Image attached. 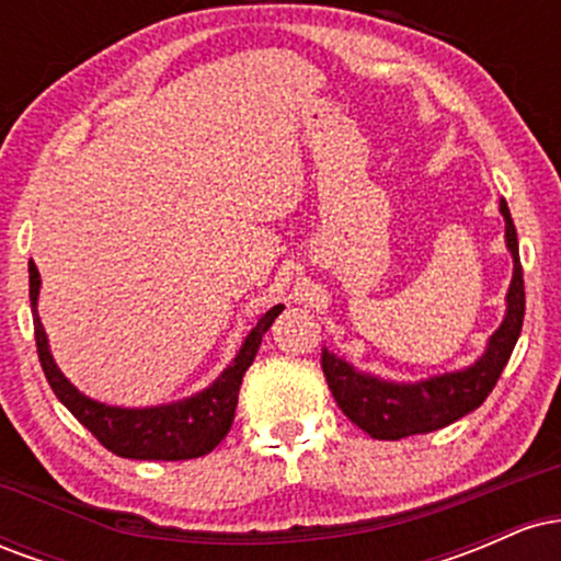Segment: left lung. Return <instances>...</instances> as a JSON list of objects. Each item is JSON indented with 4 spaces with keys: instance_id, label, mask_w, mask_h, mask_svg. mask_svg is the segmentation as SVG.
<instances>
[{
    "instance_id": "left-lung-1",
    "label": "left lung",
    "mask_w": 561,
    "mask_h": 561,
    "mask_svg": "<svg viewBox=\"0 0 561 561\" xmlns=\"http://www.w3.org/2000/svg\"><path fill=\"white\" fill-rule=\"evenodd\" d=\"M499 210L506 224L504 240L506 250L512 253L514 272L506 293L504 321L488 337L485 351L478 362L465 369L416 379V382H396V379L358 371L356 366L334 356L327 347L321 351V369H324L334 401L347 420L377 440H401L409 435L448 427L450 422L478 409L499 382L501 371L517 345L519 332H523L525 319V282L517 229H514L506 199H501Z\"/></svg>"
}]
</instances>
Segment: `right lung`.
<instances>
[{"label": "right lung", "instance_id": "1", "mask_svg": "<svg viewBox=\"0 0 561 561\" xmlns=\"http://www.w3.org/2000/svg\"><path fill=\"white\" fill-rule=\"evenodd\" d=\"M38 287H42V276H38L34 261H31V313H34L38 362H42L44 377H47L49 388L55 390V396L60 398V403L66 405L70 414H73L107 450H113L115 456H124V459L141 461L197 459V456L210 454V450L227 437L231 422H234L237 392H240L244 371L253 364L263 334L268 332L274 319L285 311V306L279 302V306L261 313L259 324H255L253 330L248 332V337L242 340L237 356L231 358L227 369H224L208 388H203L190 398H182V401L126 409V405H111L83 396V392L62 375L60 366L55 364L53 351H49V340L42 327V319H38Z\"/></svg>", "mask_w": 561, "mask_h": 561}]
</instances>
